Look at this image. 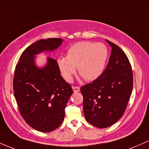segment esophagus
Masks as SVG:
<instances>
[{"label": "esophagus", "mask_w": 149, "mask_h": 149, "mask_svg": "<svg viewBox=\"0 0 149 149\" xmlns=\"http://www.w3.org/2000/svg\"><path fill=\"white\" fill-rule=\"evenodd\" d=\"M72 89H73V91L75 93L77 92H79L80 91V88L79 86H72Z\"/></svg>", "instance_id": "esophagus-1"}]
</instances>
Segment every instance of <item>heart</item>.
<instances>
[{
    "label": "heart",
    "instance_id": "1",
    "mask_svg": "<svg viewBox=\"0 0 149 149\" xmlns=\"http://www.w3.org/2000/svg\"><path fill=\"white\" fill-rule=\"evenodd\" d=\"M108 49L105 44L91 41H80L67 51V56H60L56 63L65 81H70L76 72L86 81H93L101 76L108 58Z\"/></svg>",
    "mask_w": 149,
    "mask_h": 149
}]
</instances>
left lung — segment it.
Returning <instances> with one entry per match:
<instances>
[{
    "mask_svg": "<svg viewBox=\"0 0 149 149\" xmlns=\"http://www.w3.org/2000/svg\"><path fill=\"white\" fill-rule=\"evenodd\" d=\"M106 41L112 50L106 70L81 87L85 118L98 128L108 127L120 120L133 88L132 70L126 54L115 43Z\"/></svg>",
    "mask_w": 149,
    "mask_h": 149,
    "instance_id": "8db88e82",
    "label": "left lung"
}]
</instances>
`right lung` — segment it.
Here are the masks:
<instances>
[{"label": "right lung", "instance_id": "right-lung-1", "mask_svg": "<svg viewBox=\"0 0 149 149\" xmlns=\"http://www.w3.org/2000/svg\"><path fill=\"white\" fill-rule=\"evenodd\" d=\"M62 42L61 38H50L31 44L22 53L15 71L13 89L20 114L30 127L42 132L62 124L73 91L61 75L56 59L47 58L46 65L40 68L35 56L55 51Z\"/></svg>", "mask_w": 149, "mask_h": 149}]
</instances>
